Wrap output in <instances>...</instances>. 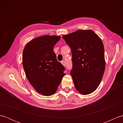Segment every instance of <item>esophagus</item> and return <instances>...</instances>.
Segmentation results:
<instances>
[{"label":"esophagus","mask_w":123,"mask_h":123,"mask_svg":"<svg viewBox=\"0 0 123 123\" xmlns=\"http://www.w3.org/2000/svg\"><path fill=\"white\" fill-rule=\"evenodd\" d=\"M61 63L64 66H66V62H65L64 61H61Z\"/></svg>","instance_id":"1"}]
</instances>
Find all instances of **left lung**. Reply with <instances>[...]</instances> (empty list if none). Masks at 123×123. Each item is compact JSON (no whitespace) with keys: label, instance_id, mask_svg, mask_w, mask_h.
Segmentation results:
<instances>
[{"label":"left lung","instance_id":"1","mask_svg":"<svg viewBox=\"0 0 123 123\" xmlns=\"http://www.w3.org/2000/svg\"><path fill=\"white\" fill-rule=\"evenodd\" d=\"M63 38L71 49L72 68L70 72L75 88L83 95L95 91L105 68L104 47L92 30H78Z\"/></svg>","mask_w":123,"mask_h":123}]
</instances>
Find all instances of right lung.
<instances>
[{
	"mask_svg": "<svg viewBox=\"0 0 123 123\" xmlns=\"http://www.w3.org/2000/svg\"><path fill=\"white\" fill-rule=\"evenodd\" d=\"M59 36H42L28 42L23 52V66L28 80L39 93L51 96L56 92L65 75L64 67L53 51Z\"/></svg>",
	"mask_w": 123,
	"mask_h": 123,
	"instance_id": "add662e5",
	"label": "right lung"
}]
</instances>
